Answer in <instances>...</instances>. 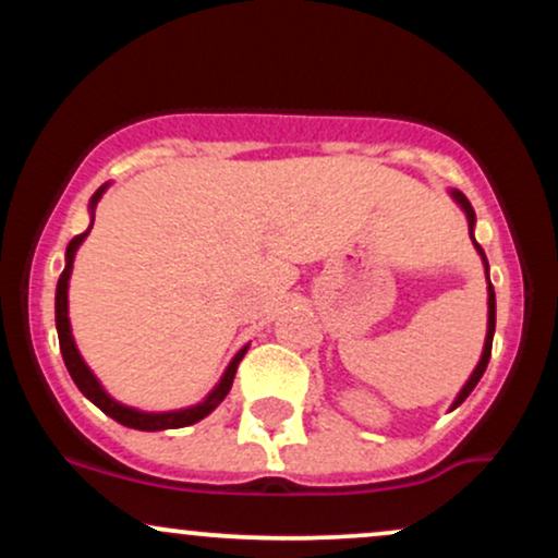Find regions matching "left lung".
I'll list each match as a JSON object with an SVG mask.
<instances>
[{"label":"left lung","instance_id":"8db88e82","mask_svg":"<svg viewBox=\"0 0 558 558\" xmlns=\"http://www.w3.org/2000/svg\"><path fill=\"white\" fill-rule=\"evenodd\" d=\"M448 196H451L453 202H457V207L462 209L464 217H466V226H470V239H472V243H475V248H477L480 259H483V267H485V280H488V330H485L483 354H480V362L475 364V369H472V375L466 377V383H464V386H462V390H459V393H457V399H453V403H451V409H457L459 403H462V401L466 399V396H470L472 390H475V386H477V383H480V377H483V373H485V367H488V360H490V345H493V332H496V293H493V283H490V267H488V257H485L483 246H480V243L475 241V222H477V217H475V209H472L470 198H466V196L462 194V191L451 189V191H448Z\"/></svg>","mask_w":558,"mask_h":558}]
</instances>
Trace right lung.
I'll return each instance as SVG.
<instances>
[{
	"label": "right lung",
	"mask_w": 558,
	"mask_h": 558,
	"mask_svg": "<svg viewBox=\"0 0 558 558\" xmlns=\"http://www.w3.org/2000/svg\"><path fill=\"white\" fill-rule=\"evenodd\" d=\"M107 189H110V183L99 185V189H96V194L92 196V202H88V215H92V222H88L86 233L75 235V239L68 243L65 270H62L60 280H57L54 323H57V336H60L62 360H65L68 373H70V377H73V383H75V386H78L81 393L86 396V399L92 401V403H96V407H99L101 412L107 414V417H112L114 422H120V425L133 427V430H146V433L175 430V427H189V425H194V422L207 417V414H213L215 409L220 407V401L226 399L230 386H233L235 369H239L243 354H246V351H248V343L241 345V349L235 351V356H233V360H230V364L226 367V373H222L220 380H217V386L209 390V393L204 396L202 401L191 403V407L170 409V412H144V409L128 407V403L112 399V396L107 393L105 386H101V383H99V377L94 375V369L88 367L86 360H83V356H81L78 345H75V338H73V325H70V315H68V310H70V306H68V288H70V275H73L75 254H78L81 243L86 241V235L92 233L94 209H96V204H99V198L105 196Z\"/></svg>",
	"instance_id": "1"
}]
</instances>
